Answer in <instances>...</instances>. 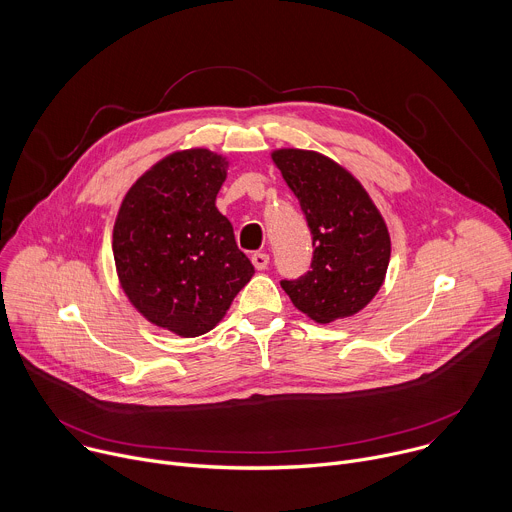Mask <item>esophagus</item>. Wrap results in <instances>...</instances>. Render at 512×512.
<instances>
[{
  "label": "esophagus",
  "instance_id": "esophagus-1",
  "mask_svg": "<svg viewBox=\"0 0 512 512\" xmlns=\"http://www.w3.org/2000/svg\"><path fill=\"white\" fill-rule=\"evenodd\" d=\"M251 261H253L255 269H267V265H269V255H267V253H253Z\"/></svg>",
  "mask_w": 512,
  "mask_h": 512
}]
</instances>
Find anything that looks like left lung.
Wrapping results in <instances>:
<instances>
[{"instance_id": "obj_1", "label": "left lung", "mask_w": 512, "mask_h": 512, "mask_svg": "<svg viewBox=\"0 0 512 512\" xmlns=\"http://www.w3.org/2000/svg\"><path fill=\"white\" fill-rule=\"evenodd\" d=\"M271 160L300 200L312 233V271L281 287L302 314L318 324L367 308L385 283L391 235L364 186L332 158L279 148Z\"/></svg>"}]
</instances>
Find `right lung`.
<instances>
[{"instance_id": "right-lung-1", "label": "right lung", "mask_w": 512, "mask_h": 512, "mask_svg": "<svg viewBox=\"0 0 512 512\" xmlns=\"http://www.w3.org/2000/svg\"><path fill=\"white\" fill-rule=\"evenodd\" d=\"M229 160L178 150L145 170L121 200L113 259L131 306L158 328L194 338L221 322L255 267L216 208Z\"/></svg>"}]
</instances>
